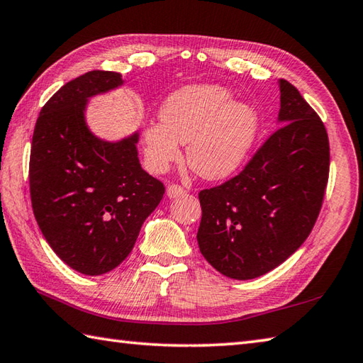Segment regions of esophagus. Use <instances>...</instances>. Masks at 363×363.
Listing matches in <instances>:
<instances>
[{
    "mask_svg": "<svg viewBox=\"0 0 363 363\" xmlns=\"http://www.w3.org/2000/svg\"><path fill=\"white\" fill-rule=\"evenodd\" d=\"M187 191L184 190L181 186H177V184H172V186L167 187V196L168 198H177V196H184Z\"/></svg>",
    "mask_w": 363,
    "mask_h": 363,
    "instance_id": "esophagus-1",
    "label": "esophagus"
}]
</instances>
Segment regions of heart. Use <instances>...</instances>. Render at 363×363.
I'll return each instance as SVG.
<instances>
[{
  "instance_id": "obj_1",
  "label": "heart",
  "mask_w": 363,
  "mask_h": 363,
  "mask_svg": "<svg viewBox=\"0 0 363 363\" xmlns=\"http://www.w3.org/2000/svg\"><path fill=\"white\" fill-rule=\"evenodd\" d=\"M160 123L145 127V155L154 172H167L181 159L204 179L217 181L242 165L257 137L259 118L252 105L233 102L218 84H191L174 91L162 104Z\"/></svg>"
}]
</instances>
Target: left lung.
Segmentation results:
<instances>
[{
	"mask_svg": "<svg viewBox=\"0 0 363 363\" xmlns=\"http://www.w3.org/2000/svg\"><path fill=\"white\" fill-rule=\"evenodd\" d=\"M279 127L238 176L201 190L198 245L234 280L280 266L313 230L329 179V137L293 84L279 80Z\"/></svg>",
	"mask_w": 363,
	"mask_h": 363,
	"instance_id": "8db88e82",
	"label": "left lung"
}]
</instances>
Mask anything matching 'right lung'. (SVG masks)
<instances>
[{
    "instance_id": "add662e5",
    "label": "right lung",
    "mask_w": 363,
    "mask_h": 363,
    "mask_svg": "<svg viewBox=\"0 0 363 363\" xmlns=\"http://www.w3.org/2000/svg\"><path fill=\"white\" fill-rule=\"evenodd\" d=\"M123 84L118 72L91 70L64 84L35 121L30 194L48 245L69 267L102 275L132 252L165 187L138 160V132L104 141L89 130V97Z\"/></svg>"
}]
</instances>
